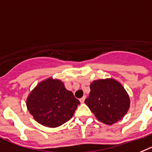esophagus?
I'll return each mask as SVG.
<instances>
[{
  "mask_svg": "<svg viewBox=\"0 0 152 152\" xmlns=\"http://www.w3.org/2000/svg\"><path fill=\"white\" fill-rule=\"evenodd\" d=\"M85 99H86V96H83V98H81L80 99H79V102H81V103H84Z\"/></svg>",
  "mask_w": 152,
  "mask_h": 152,
  "instance_id": "34e87169",
  "label": "esophagus"
}]
</instances>
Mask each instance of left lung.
Here are the masks:
<instances>
[{"label":"left lung","instance_id":"obj_1","mask_svg":"<svg viewBox=\"0 0 152 152\" xmlns=\"http://www.w3.org/2000/svg\"><path fill=\"white\" fill-rule=\"evenodd\" d=\"M90 89L85 103L101 122L112 125L123 119L129 110V95L115 79L95 80L90 85Z\"/></svg>","mask_w":152,"mask_h":152}]
</instances>
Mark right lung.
Returning <instances> with one entry per match:
<instances>
[{
	"label": "right lung",
	"instance_id": "add662e5",
	"mask_svg": "<svg viewBox=\"0 0 152 152\" xmlns=\"http://www.w3.org/2000/svg\"><path fill=\"white\" fill-rule=\"evenodd\" d=\"M79 104L63 82L52 78L39 83L26 100L27 108L37 122L52 128L70 120Z\"/></svg>",
	"mask_w": 152,
	"mask_h": 152
}]
</instances>
